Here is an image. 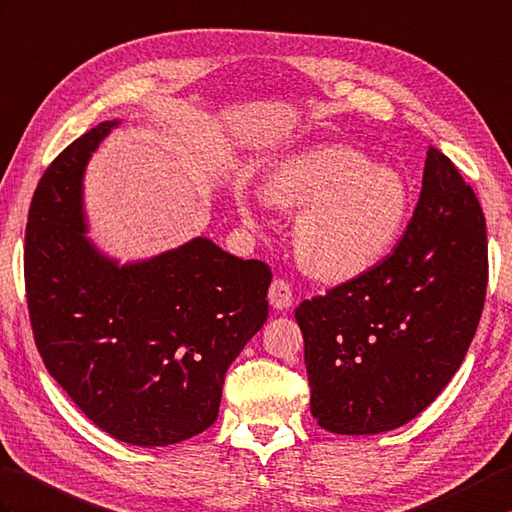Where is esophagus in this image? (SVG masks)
Returning <instances> with one entry per match:
<instances>
[{
  "instance_id": "obj_1",
  "label": "esophagus",
  "mask_w": 512,
  "mask_h": 512,
  "mask_svg": "<svg viewBox=\"0 0 512 512\" xmlns=\"http://www.w3.org/2000/svg\"><path fill=\"white\" fill-rule=\"evenodd\" d=\"M268 301L270 305L275 307V310L283 312V310H290L294 299H292V288L288 281L283 279H275L270 283V290H268Z\"/></svg>"
}]
</instances>
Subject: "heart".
<instances>
[{"mask_svg": "<svg viewBox=\"0 0 512 512\" xmlns=\"http://www.w3.org/2000/svg\"><path fill=\"white\" fill-rule=\"evenodd\" d=\"M261 194L270 207L301 211L292 227L296 259L329 283L355 279L379 264L401 240L412 213V189L401 172L340 144L277 159ZM233 200L244 218H255L253 192L235 187Z\"/></svg>", "mask_w": 512, "mask_h": 512, "instance_id": "obj_1", "label": "heart"}]
</instances>
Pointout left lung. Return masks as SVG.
<instances>
[{
    "label": "left lung",
    "instance_id": "obj_1",
    "mask_svg": "<svg viewBox=\"0 0 512 512\" xmlns=\"http://www.w3.org/2000/svg\"><path fill=\"white\" fill-rule=\"evenodd\" d=\"M486 281L480 202L430 146L419 205L395 251L296 307L318 425L362 436L421 414L465 360Z\"/></svg>",
    "mask_w": 512,
    "mask_h": 512
}]
</instances>
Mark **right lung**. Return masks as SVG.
<instances>
[{"label":"right lung","mask_w":512,"mask_h":512,"mask_svg":"<svg viewBox=\"0 0 512 512\" xmlns=\"http://www.w3.org/2000/svg\"><path fill=\"white\" fill-rule=\"evenodd\" d=\"M120 124L52 161L26 227L30 323L45 368L113 438L168 447L218 419L224 375L268 318L272 272L209 237L120 264L89 240L82 181Z\"/></svg>","instance_id":"obj_1"}]
</instances>
